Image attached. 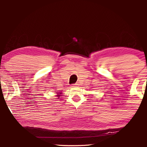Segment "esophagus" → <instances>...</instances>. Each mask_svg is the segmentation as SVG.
Here are the masks:
<instances>
[{"instance_id": "34e87169", "label": "esophagus", "mask_w": 147, "mask_h": 147, "mask_svg": "<svg viewBox=\"0 0 147 147\" xmlns=\"http://www.w3.org/2000/svg\"><path fill=\"white\" fill-rule=\"evenodd\" d=\"M79 86L78 84H73V86H72V87H77Z\"/></svg>"}]
</instances>
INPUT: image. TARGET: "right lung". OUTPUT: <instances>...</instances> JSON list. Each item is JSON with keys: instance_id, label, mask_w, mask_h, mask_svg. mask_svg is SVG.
Wrapping results in <instances>:
<instances>
[{"instance_id": "add662e5", "label": "right lung", "mask_w": 147, "mask_h": 147, "mask_svg": "<svg viewBox=\"0 0 147 147\" xmlns=\"http://www.w3.org/2000/svg\"><path fill=\"white\" fill-rule=\"evenodd\" d=\"M57 92V97H58L57 99H59L60 97L61 96V94H62V92L61 91H60V92Z\"/></svg>"}]
</instances>
